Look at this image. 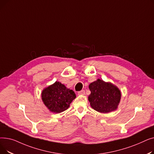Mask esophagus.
Here are the masks:
<instances>
[{"label": "esophagus", "instance_id": "esophagus-1", "mask_svg": "<svg viewBox=\"0 0 154 154\" xmlns=\"http://www.w3.org/2000/svg\"><path fill=\"white\" fill-rule=\"evenodd\" d=\"M85 94V90H82V91H79V92H78V94H79V95H84Z\"/></svg>", "mask_w": 154, "mask_h": 154}]
</instances>
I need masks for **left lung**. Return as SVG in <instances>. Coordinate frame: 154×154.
Instances as JSON below:
<instances>
[{
    "label": "left lung",
    "mask_w": 154,
    "mask_h": 154,
    "mask_svg": "<svg viewBox=\"0 0 154 154\" xmlns=\"http://www.w3.org/2000/svg\"><path fill=\"white\" fill-rule=\"evenodd\" d=\"M88 88L91 92L88 97V101L94 110L101 113H109L117 109L121 93L116 86L97 79L88 85Z\"/></svg>",
    "instance_id": "8db88e82"
}]
</instances>
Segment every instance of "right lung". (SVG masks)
Segmentation results:
<instances>
[{
    "label": "right lung",
    "instance_id": "obj_1",
    "mask_svg": "<svg viewBox=\"0 0 154 154\" xmlns=\"http://www.w3.org/2000/svg\"><path fill=\"white\" fill-rule=\"evenodd\" d=\"M76 97L75 92L59 82H55L42 92V99L45 106L54 113H60L70 106Z\"/></svg>",
    "mask_w": 154,
    "mask_h": 154
}]
</instances>
